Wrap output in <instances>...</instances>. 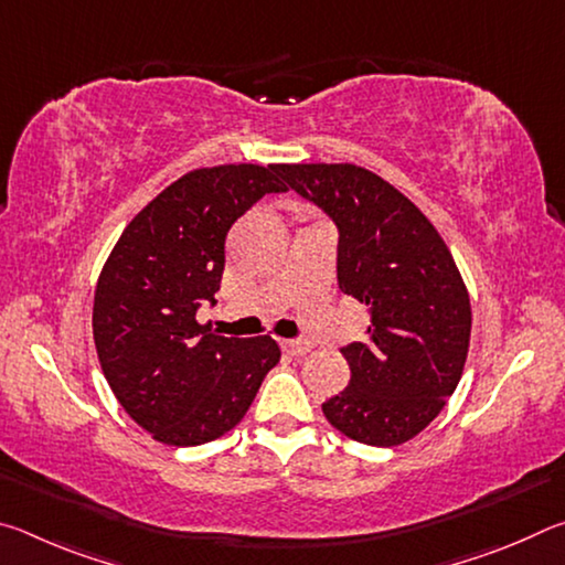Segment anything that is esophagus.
<instances>
[{
	"label": "esophagus",
	"mask_w": 565,
	"mask_h": 565,
	"mask_svg": "<svg viewBox=\"0 0 565 565\" xmlns=\"http://www.w3.org/2000/svg\"><path fill=\"white\" fill-rule=\"evenodd\" d=\"M281 349L286 353H291V356H303V353L311 351V341H291V339H284L281 341Z\"/></svg>",
	"instance_id": "esophagus-1"
}]
</instances>
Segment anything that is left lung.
<instances>
[{
  "instance_id": "obj_1",
  "label": "left lung",
  "mask_w": 565,
  "mask_h": 565,
  "mask_svg": "<svg viewBox=\"0 0 565 565\" xmlns=\"http://www.w3.org/2000/svg\"><path fill=\"white\" fill-rule=\"evenodd\" d=\"M276 174L339 226V286L366 303L369 339L341 353L349 386L321 404L343 436L398 446L441 414L463 374L471 299L426 214L356 164H279Z\"/></svg>"
}]
</instances>
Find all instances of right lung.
Returning a JSON list of instances; mask_svg holds the SVG:
<instances>
[{
	"instance_id": "right-lung-1",
	"label": "right lung",
	"mask_w": 565,
	"mask_h": 565,
	"mask_svg": "<svg viewBox=\"0 0 565 565\" xmlns=\"http://www.w3.org/2000/svg\"><path fill=\"white\" fill-rule=\"evenodd\" d=\"M276 167L194 169L124 228L94 291V347L121 408L167 446L209 444L244 418L279 363L271 337L209 333L196 321L214 303L232 224L286 184Z\"/></svg>"
}]
</instances>
